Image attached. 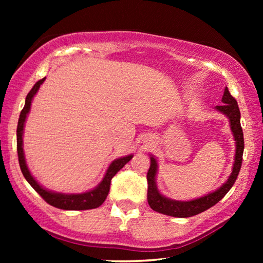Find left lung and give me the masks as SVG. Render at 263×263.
I'll use <instances>...</instances> for the list:
<instances>
[{"label": "left lung", "mask_w": 263, "mask_h": 263, "mask_svg": "<svg viewBox=\"0 0 263 263\" xmlns=\"http://www.w3.org/2000/svg\"><path fill=\"white\" fill-rule=\"evenodd\" d=\"M221 105L215 106V110L219 112L224 114L229 118L230 128H231L233 139L236 141V154L235 161H233L232 172L229 176L228 181L222 184L220 188H218L214 192H212L207 195L201 196L199 199H194L189 201H178L172 200L160 194L157 186V172H158V161L154 156L149 154L151 166L147 172V183H148V190H147V201H148L149 207L158 213L170 215L176 218H189L193 215H196L201 212L207 211L208 208L218 203L222 197H224L232 185L235 184L237 176L239 174L240 166H242L243 159V151H244V138L243 130L240 127V112L238 104L236 99L229 92L228 87H225L224 95H222Z\"/></svg>", "instance_id": "8db88e82"}]
</instances>
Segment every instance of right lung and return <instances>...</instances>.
I'll list each match as a JSON object with an SVG mask.
<instances>
[{"instance_id":"obj_1","label":"right lung","mask_w":263,"mask_h":263,"mask_svg":"<svg viewBox=\"0 0 263 263\" xmlns=\"http://www.w3.org/2000/svg\"><path fill=\"white\" fill-rule=\"evenodd\" d=\"M45 81V78L42 79L35 82V85L32 87V89L28 92L25 100V106L21 110L19 122H17V129H16V147H17V157H19V164L21 172H23L24 177L26 178V181L30 183V185L44 199L46 202L51 206L60 208V210H66V211H82V210H93V208L99 207L104 201H105L107 194L110 190V183L111 179L129 160L133 158V154L129 156L118 158L115 159L112 163L109 165L107 170L105 172V176L102 179V182L99 183L96 188H93L88 192L80 193V194H64V193H57L52 192V190L45 189L44 186H42L39 183L35 181V178L32 176V174L28 170L26 160H25V154H24V128H25V122H26L27 115L31 110V104L33 100V97L35 93L38 92L39 87L43 82Z\"/></svg>"}]
</instances>
